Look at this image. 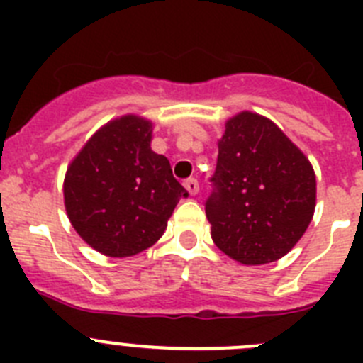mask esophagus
Returning a JSON list of instances; mask_svg holds the SVG:
<instances>
[{"label": "esophagus", "instance_id": "1", "mask_svg": "<svg viewBox=\"0 0 363 363\" xmlns=\"http://www.w3.org/2000/svg\"><path fill=\"white\" fill-rule=\"evenodd\" d=\"M184 185H185V189H187V192H189V194H191V196L198 194V191H200V184H198V182L194 178L187 179V182H185Z\"/></svg>", "mask_w": 363, "mask_h": 363}]
</instances>
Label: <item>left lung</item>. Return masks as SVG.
<instances>
[{
    "label": "left lung",
    "mask_w": 363,
    "mask_h": 363,
    "mask_svg": "<svg viewBox=\"0 0 363 363\" xmlns=\"http://www.w3.org/2000/svg\"><path fill=\"white\" fill-rule=\"evenodd\" d=\"M214 192L205 203L216 247L242 265L277 262L309 227L316 174L269 118L242 111L218 140Z\"/></svg>",
    "instance_id": "obj_1"
}]
</instances>
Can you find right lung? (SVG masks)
I'll list each match as a JSON object with an SVG mask.
<instances>
[{
    "mask_svg": "<svg viewBox=\"0 0 363 363\" xmlns=\"http://www.w3.org/2000/svg\"><path fill=\"white\" fill-rule=\"evenodd\" d=\"M150 142L152 121L123 114L101 125L67 167V216L101 255L129 258L152 247L179 198L187 196Z\"/></svg>",
    "mask_w": 363,
    "mask_h": 363,
    "instance_id": "1",
    "label": "right lung"
}]
</instances>
